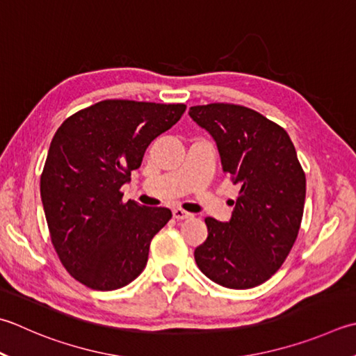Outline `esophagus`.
<instances>
[{
    "label": "esophagus",
    "mask_w": 356,
    "mask_h": 356,
    "mask_svg": "<svg viewBox=\"0 0 356 356\" xmlns=\"http://www.w3.org/2000/svg\"><path fill=\"white\" fill-rule=\"evenodd\" d=\"M172 216H174V219H177V220L193 218L191 213H188V211L182 210V208H174V210H172Z\"/></svg>",
    "instance_id": "esophagus-1"
}]
</instances>
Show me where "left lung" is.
Listing matches in <instances>:
<instances>
[{"instance_id": "1", "label": "left lung", "mask_w": 356, "mask_h": 356, "mask_svg": "<svg viewBox=\"0 0 356 356\" xmlns=\"http://www.w3.org/2000/svg\"><path fill=\"white\" fill-rule=\"evenodd\" d=\"M190 117L213 136L222 171L241 185L229 222L205 219L194 259L222 287H256L280 270L301 227L305 174L296 149L282 127L241 104H199Z\"/></svg>"}]
</instances>
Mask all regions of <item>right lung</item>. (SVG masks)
<instances>
[{"mask_svg": "<svg viewBox=\"0 0 356 356\" xmlns=\"http://www.w3.org/2000/svg\"><path fill=\"white\" fill-rule=\"evenodd\" d=\"M184 103L103 100L67 117L49 146L40 191L63 267L92 290H117L146 267L163 207L123 202L120 188L149 143L184 115Z\"/></svg>", "mask_w": 356, "mask_h": 356, "instance_id": "right-lung-1", "label": "right lung"}]
</instances>
